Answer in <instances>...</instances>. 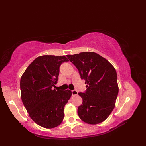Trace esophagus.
<instances>
[{"label":"esophagus","instance_id":"obj_1","mask_svg":"<svg viewBox=\"0 0 146 146\" xmlns=\"http://www.w3.org/2000/svg\"><path fill=\"white\" fill-rule=\"evenodd\" d=\"M72 94L73 95H78V91L76 90H72Z\"/></svg>","mask_w":146,"mask_h":146}]
</instances>
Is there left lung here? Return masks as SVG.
<instances>
[{"instance_id": "left-lung-1", "label": "left lung", "mask_w": 146, "mask_h": 146, "mask_svg": "<svg viewBox=\"0 0 146 146\" xmlns=\"http://www.w3.org/2000/svg\"><path fill=\"white\" fill-rule=\"evenodd\" d=\"M67 57L87 84L85 92L78 93L83 100L78 110L79 118L89 124L101 123L110 116L115 105L119 90L115 69L106 59L94 52Z\"/></svg>"}]
</instances>
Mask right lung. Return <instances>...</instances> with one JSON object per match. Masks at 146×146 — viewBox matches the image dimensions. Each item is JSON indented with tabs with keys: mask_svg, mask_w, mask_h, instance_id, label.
Instances as JSON below:
<instances>
[{
	"mask_svg": "<svg viewBox=\"0 0 146 146\" xmlns=\"http://www.w3.org/2000/svg\"><path fill=\"white\" fill-rule=\"evenodd\" d=\"M68 60L64 56H42L27 68L20 81L21 99L36 124L52 128L62 122L65 105L72 96L70 90H56L60 66Z\"/></svg>",
	"mask_w": 146,
	"mask_h": 146,
	"instance_id": "1",
	"label": "right lung"
}]
</instances>
